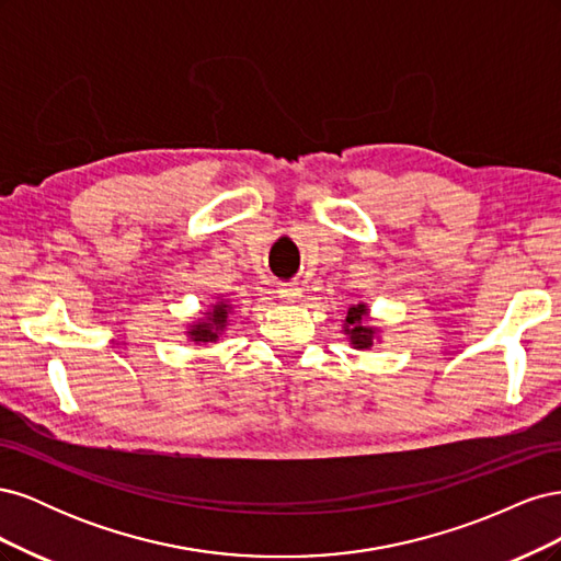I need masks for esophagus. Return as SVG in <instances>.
Returning <instances> with one entry per match:
<instances>
[{
  "mask_svg": "<svg viewBox=\"0 0 561 561\" xmlns=\"http://www.w3.org/2000/svg\"><path fill=\"white\" fill-rule=\"evenodd\" d=\"M278 295L285 301H297L301 297V287L297 283H280L278 285Z\"/></svg>",
  "mask_w": 561,
  "mask_h": 561,
  "instance_id": "1",
  "label": "esophagus"
}]
</instances>
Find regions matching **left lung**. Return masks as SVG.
Returning <instances> with one entry per match:
<instances>
[{
	"label": "left lung",
	"instance_id": "left-lung-1",
	"mask_svg": "<svg viewBox=\"0 0 561 561\" xmlns=\"http://www.w3.org/2000/svg\"><path fill=\"white\" fill-rule=\"evenodd\" d=\"M367 316L365 304H358V307H351L346 316V334H351V344L355 348H369L371 346V332L369 328L363 325V318Z\"/></svg>",
	"mask_w": 561,
	"mask_h": 561
}]
</instances>
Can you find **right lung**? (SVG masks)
Masks as SVG:
<instances>
[{
  "label": "right lung",
  "instance_id": "1",
  "mask_svg": "<svg viewBox=\"0 0 561 561\" xmlns=\"http://www.w3.org/2000/svg\"><path fill=\"white\" fill-rule=\"evenodd\" d=\"M227 311H229V307L225 301L217 304V307L213 309V316L206 322H203V325H194V330L190 332L194 342H215L217 330L225 328Z\"/></svg>",
  "mask_w": 561,
  "mask_h": 561
}]
</instances>
